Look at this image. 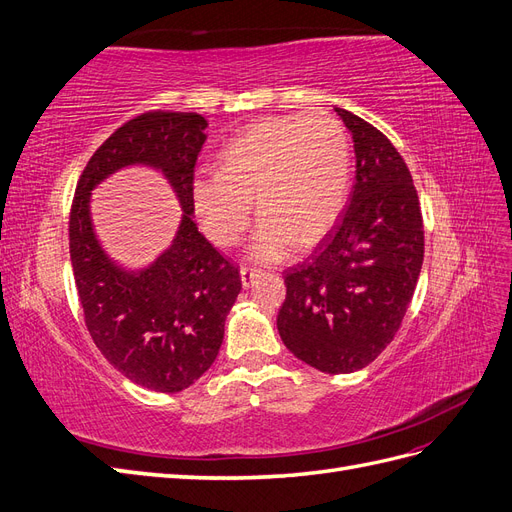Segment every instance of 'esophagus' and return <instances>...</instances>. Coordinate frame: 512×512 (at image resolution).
I'll return each mask as SVG.
<instances>
[{
    "label": "esophagus",
    "instance_id": "1",
    "mask_svg": "<svg viewBox=\"0 0 512 512\" xmlns=\"http://www.w3.org/2000/svg\"><path fill=\"white\" fill-rule=\"evenodd\" d=\"M239 275H241V284H243V288H250V286H254L256 277H258V273H256L254 269H245V267L239 271Z\"/></svg>",
    "mask_w": 512,
    "mask_h": 512
}]
</instances>
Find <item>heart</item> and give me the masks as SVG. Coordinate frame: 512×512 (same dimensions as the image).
Instances as JSON below:
<instances>
[{"label": "heart", "mask_w": 512, "mask_h": 512, "mask_svg": "<svg viewBox=\"0 0 512 512\" xmlns=\"http://www.w3.org/2000/svg\"><path fill=\"white\" fill-rule=\"evenodd\" d=\"M350 185V143L324 111L269 117L222 149L220 170H196L192 207L205 235L228 247L260 222L250 243L258 262L284 260L294 245L314 247L335 228Z\"/></svg>", "instance_id": "b5f03b06"}]
</instances>
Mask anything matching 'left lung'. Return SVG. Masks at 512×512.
<instances>
[{
	"instance_id": "1",
	"label": "left lung",
	"mask_w": 512,
	"mask_h": 512,
	"mask_svg": "<svg viewBox=\"0 0 512 512\" xmlns=\"http://www.w3.org/2000/svg\"><path fill=\"white\" fill-rule=\"evenodd\" d=\"M352 132L356 181L312 258L286 271V348L324 374L363 369L393 342L421 275L425 237L412 175L380 130L335 108Z\"/></svg>"
}]
</instances>
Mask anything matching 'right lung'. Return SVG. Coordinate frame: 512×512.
<instances>
[{
	"instance_id": "right-lung-1",
	"label": "right lung",
	"mask_w": 512,
	"mask_h": 512,
	"mask_svg": "<svg viewBox=\"0 0 512 512\" xmlns=\"http://www.w3.org/2000/svg\"><path fill=\"white\" fill-rule=\"evenodd\" d=\"M196 113H143L89 158L70 211V260L87 331L104 359L134 384L179 393L213 365L224 322L241 292L239 269L200 235L190 183L207 136ZM160 169L184 215L178 235L149 268L128 272L107 258L90 224V190L117 169Z\"/></svg>"
}]
</instances>
